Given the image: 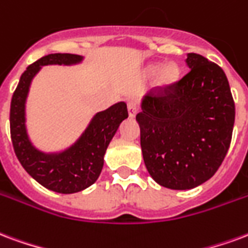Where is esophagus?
Returning a JSON list of instances; mask_svg holds the SVG:
<instances>
[{"label":"esophagus","instance_id":"esophagus-1","mask_svg":"<svg viewBox=\"0 0 248 248\" xmlns=\"http://www.w3.org/2000/svg\"><path fill=\"white\" fill-rule=\"evenodd\" d=\"M127 110H129L130 117H135L139 110L138 104H137L135 101H129V102H127Z\"/></svg>","mask_w":248,"mask_h":248}]
</instances>
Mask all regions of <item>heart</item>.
<instances>
[{"instance_id":"1","label":"heart","mask_w":248,"mask_h":248,"mask_svg":"<svg viewBox=\"0 0 248 248\" xmlns=\"http://www.w3.org/2000/svg\"><path fill=\"white\" fill-rule=\"evenodd\" d=\"M147 75L150 78H157V82L160 85H170L179 76V68L175 64L161 65L160 63L150 64L147 68Z\"/></svg>"}]
</instances>
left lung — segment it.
Listing matches in <instances>:
<instances>
[{"label":"left lung","instance_id":"obj_1","mask_svg":"<svg viewBox=\"0 0 248 248\" xmlns=\"http://www.w3.org/2000/svg\"><path fill=\"white\" fill-rule=\"evenodd\" d=\"M189 72L151 91L137 114L148 173L161 186L185 190L212 177L232 142L235 105L223 69L188 54Z\"/></svg>","mask_w":248,"mask_h":248}]
</instances>
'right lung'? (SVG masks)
Masks as SVG:
<instances>
[{
	"mask_svg": "<svg viewBox=\"0 0 248 248\" xmlns=\"http://www.w3.org/2000/svg\"><path fill=\"white\" fill-rule=\"evenodd\" d=\"M82 62L73 54H49L22 73L10 105V134L14 152L29 175L49 190L76 193L94 184L104 167V155L121 122L129 117L124 102L97 113L81 137L62 152H43L31 143L26 130V100L32 78L43 65H72Z\"/></svg>",
	"mask_w": 248,
	"mask_h": 248,
	"instance_id": "right-lung-1",
	"label": "right lung"
}]
</instances>
